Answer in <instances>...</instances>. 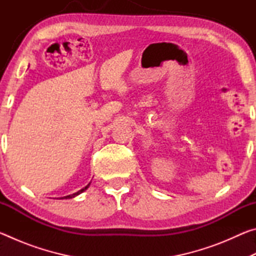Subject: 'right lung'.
<instances>
[{
	"label": "right lung",
	"mask_w": 256,
	"mask_h": 256,
	"mask_svg": "<svg viewBox=\"0 0 256 256\" xmlns=\"http://www.w3.org/2000/svg\"><path fill=\"white\" fill-rule=\"evenodd\" d=\"M89 186H90V183H89L88 185H86V186H84V188H81L80 190H78V192H76V193H73V194H70V196H63V198H76V196H79V194H81V193H84V190H86V188H89Z\"/></svg>",
	"instance_id": "add662e5"
}]
</instances>
